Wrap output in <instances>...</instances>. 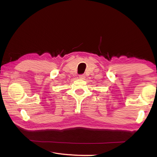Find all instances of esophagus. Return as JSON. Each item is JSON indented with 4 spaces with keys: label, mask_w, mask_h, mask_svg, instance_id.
I'll return each mask as SVG.
<instances>
[{
    "label": "esophagus",
    "mask_w": 157,
    "mask_h": 157,
    "mask_svg": "<svg viewBox=\"0 0 157 157\" xmlns=\"http://www.w3.org/2000/svg\"><path fill=\"white\" fill-rule=\"evenodd\" d=\"M79 78L81 80H84L85 78V75H79Z\"/></svg>",
    "instance_id": "esophagus-1"
}]
</instances>
